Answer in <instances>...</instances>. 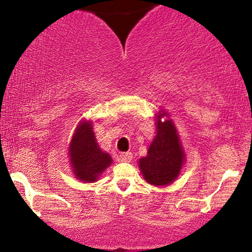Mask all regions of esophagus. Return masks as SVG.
Here are the masks:
<instances>
[{
    "label": "esophagus",
    "mask_w": 252,
    "mask_h": 252,
    "mask_svg": "<svg viewBox=\"0 0 252 252\" xmlns=\"http://www.w3.org/2000/svg\"><path fill=\"white\" fill-rule=\"evenodd\" d=\"M132 160V154L131 153H122V154L118 155V161L120 162H130Z\"/></svg>",
    "instance_id": "obj_1"
}]
</instances>
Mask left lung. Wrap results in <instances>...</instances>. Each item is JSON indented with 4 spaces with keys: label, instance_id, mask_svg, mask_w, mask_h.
<instances>
[{
    "label": "left lung",
    "instance_id": "obj_1",
    "mask_svg": "<svg viewBox=\"0 0 252 252\" xmlns=\"http://www.w3.org/2000/svg\"><path fill=\"white\" fill-rule=\"evenodd\" d=\"M156 134L147 155L138 160L143 179L153 186H168L180 175L186 162L178 130L168 112L158 110L155 116Z\"/></svg>",
    "mask_w": 252,
    "mask_h": 252
}]
</instances>
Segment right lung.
<instances>
[{"label": "right lung", "mask_w": 252, "mask_h": 252, "mask_svg": "<svg viewBox=\"0 0 252 252\" xmlns=\"http://www.w3.org/2000/svg\"><path fill=\"white\" fill-rule=\"evenodd\" d=\"M92 121L83 118L77 124L68 146V162L74 178L94 182L112 163L109 153L103 152L94 136Z\"/></svg>", "instance_id": "right-lung-1"}]
</instances>
